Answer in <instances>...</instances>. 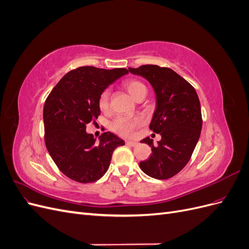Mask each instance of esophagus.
<instances>
[{
    "mask_svg": "<svg viewBox=\"0 0 249 249\" xmlns=\"http://www.w3.org/2000/svg\"><path fill=\"white\" fill-rule=\"evenodd\" d=\"M125 144L126 145H129V146H137L138 145V142H135V141H129V140H127V141H125Z\"/></svg>",
    "mask_w": 249,
    "mask_h": 249,
    "instance_id": "34e87169",
    "label": "esophagus"
}]
</instances>
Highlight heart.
<instances>
[{
  "label": "heart",
  "mask_w": 249,
  "mask_h": 249,
  "mask_svg": "<svg viewBox=\"0 0 249 249\" xmlns=\"http://www.w3.org/2000/svg\"><path fill=\"white\" fill-rule=\"evenodd\" d=\"M124 88L135 100L139 101L146 94V87L138 80H129L124 83ZM110 107V93L108 90H104L99 97V108L103 112H107ZM142 124L139 117H124L118 116L111 124V130L123 137H130L135 130Z\"/></svg>",
  "instance_id": "b5f03b06"
}]
</instances>
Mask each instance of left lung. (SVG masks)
<instances>
[{"mask_svg":"<svg viewBox=\"0 0 249 249\" xmlns=\"http://www.w3.org/2000/svg\"><path fill=\"white\" fill-rule=\"evenodd\" d=\"M129 71L145 78L155 89L157 108L149 129L160 134L158 145L149 137L141 142L152 147V155L140 162L141 170L157 179H167L182 170L191 159L200 136L202 118L194 87L168 67L141 65Z\"/></svg>","mask_w":249,"mask_h":249,"instance_id":"obj_1","label":"left lung"}]
</instances>
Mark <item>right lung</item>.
I'll use <instances>...</instances> for the list:
<instances>
[{"mask_svg":"<svg viewBox=\"0 0 249 249\" xmlns=\"http://www.w3.org/2000/svg\"><path fill=\"white\" fill-rule=\"evenodd\" d=\"M125 69L81 66L67 72L52 89L43 107L44 142L59 170L74 182L100 179L109 168L115 148L124 140L111 132L97 142L86 124L100 116L99 97L111 83L127 73Z\"/></svg>","mask_w":249,"mask_h":249,"instance_id":"1","label":"right lung"}]
</instances>
